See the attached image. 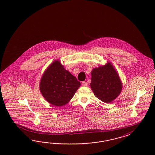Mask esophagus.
Wrapping results in <instances>:
<instances>
[{
  "mask_svg": "<svg viewBox=\"0 0 155 155\" xmlns=\"http://www.w3.org/2000/svg\"><path fill=\"white\" fill-rule=\"evenodd\" d=\"M87 82H85V81H83L82 82V86H84V87H87Z\"/></svg>",
  "mask_w": 155,
  "mask_h": 155,
  "instance_id": "obj_1",
  "label": "esophagus"
}]
</instances>
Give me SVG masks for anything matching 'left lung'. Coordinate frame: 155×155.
Returning <instances> with one entry per match:
<instances>
[{
	"label": "left lung",
	"mask_w": 155,
	"mask_h": 155,
	"mask_svg": "<svg viewBox=\"0 0 155 155\" xmlns=\"http://www.w3.org/2000/svg\"><path fill=\"white\" fill-rule=\"evenodd\" d=\"M90 84L96 97L106 103L116 99L122 91V82L110 62L92 69Z\"/></svg>",
	"instance_id": "8db88e82"
}]
</instances>
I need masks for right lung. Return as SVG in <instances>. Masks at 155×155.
<instances>
[{"label":"right lung","instance_id":"add662e5","mask_svg":"<svg viewBox=\"0 0 155 155\" xmlns=\"http://www.w3.org/2000/svg\"><path fill=\"white\" fill-rule=\"evenodd\" d=\"M81 85L58 60L48 67L42 74L39 89L46 101L55 106L68 103Z\"/></svg>","mask_w":155,"mask_h":155}]
</instances>
